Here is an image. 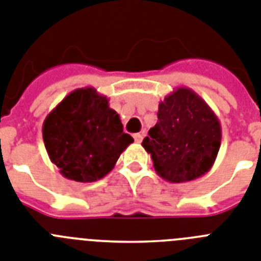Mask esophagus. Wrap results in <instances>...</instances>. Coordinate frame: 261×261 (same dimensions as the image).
<instances>
[{
	"instance_id": "34e87169",
	"label": "esophagus",
	"mask_w": 261,
	"mask_h": 261,
	"mask_svg": "<svg viewBox=\"0 0 261 261\" xmlns=\"http://www.w3.org/2000/svg\"><path fill=\"white\" fill-rule=\"evenodd\" d=\"M143 137H144V133H138V134H134L135 142H137V143H141Z\"/></svg>"
}]
</instances>
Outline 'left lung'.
<instances>
[{"label": "left lung", "mask_w": 261, "mask_h": 261, "mask_svg": "<svg viewBox=\"0 0 261 261\" xmlns=\"http://www.w3.org/2000/svg\"><path fill=\"white\" fill-rule=\"evenodd\" d=\"M222 142L216 114L194 90L178 87L159 103L158 122L142 142L156 174L170 183L210 171Z\"/></svg>", "instance_id": "1"}]
</instances>
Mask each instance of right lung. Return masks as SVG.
Returning a JSON list of instances; mask_svg holds the SVG:
<instances>
[{"label":"right lung","instance_id":"obj_1","mask_svg":"<svg viewBox=\"0 0 261 261\" xmlns=\"http://www.w3.org/2000/svg\"><path fill=\"white\" fill-rule=\"evenodd\" d=\"M42 137L50 161L67 179L99 180L134 142L123 133L119 114L94 87L76 89L46 117Z\"/></svg>","mask_w":261,"mask_h":261}]
</instances>
